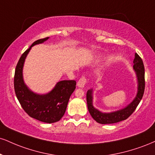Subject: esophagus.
<instances>
[{"instance_id": "34e87169", "label": "esophagus", "mask_w": 155, "mask_h": 155, "mask_svg": "<svg viewBox=\"0 0 155 155\" xmlns=\"http://www.w3.org/2000/svg\"><path fill=\"white\" fill-rule=\"evenodd\" d=\"M86 83H87V79H86L85 77L82 76V77H81V79L78 81V82H77L78 87H79V88H84L86 84Z\"/></svg>"}]
</instances>
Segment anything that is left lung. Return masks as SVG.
Instances as JSON below:
<instances>
[{"label": "left lung", "instance_id": "obj_1", "mask_svg": "<svg viewBox=\"0 0 155 155\" xmlns=\"http://www.w3.org/2000/svg\"><path fill=\"white\" fill-rule=\"evenodd\" d=\"M133 63V69L135 71L136 78L137 82V92L135 97L126 107L120 108L117 110L104 113L99 110L93 105V89H90L87 92V102L88 110L91 116L94 120L101 124H115L127 119L131 115L142 99L143 92H144L145 81H144V67L142 60L137 53H135Z\"/></svg>", "mask_w": 155, "mask_h": 155}]
</instances>
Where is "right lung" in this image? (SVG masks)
<instances>
[{
	"label": "right lung",
	"instance_id": "obj_1",
	"mask_svg": "<svg viewBox=\"0 0 155 155\" xmlns=\"http://www.w3.org/2000/svg\"><path fill=\"white\" fill-rule=\"evenodd\" d=\"M48 39L46 37L35 41L22 54L15 70L14 89L18 102L29 116L42 122L53 124L59 121L64 115L70 97L76 89V81H60L50 92L39 94L28 87L23 76L24 62L31 48Z\"/></svg>",
	"mask_w": 155,
	"mask_h": 155
}]
</instances>
